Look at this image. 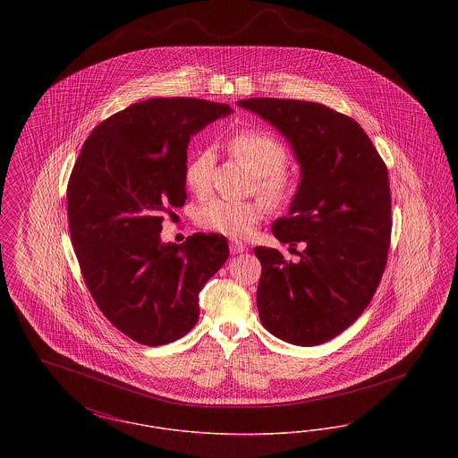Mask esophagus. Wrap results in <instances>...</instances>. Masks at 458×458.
I'll use <instances>...</instances> for the list:
<instances>
[{
  "mask_svg": "<svg viewBox=\"0 0 458 458\" xmlns=\"http://www.w3.org/2000/svg\"><path fill=\"white\" fill-rule=\"evenodd\" d=\"M245 250V245L239 242V240H230V252L232 254H240Z\"/></svg>",
  "mask_w": 458,
  "mask_h": 458,
  "instance_id": "esophagus-1",
  "label": "esophagus"
}]
</instances>
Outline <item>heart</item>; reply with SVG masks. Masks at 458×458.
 I'll return each instance as SVG.
<instances>
[{
    "mask_svg": "<svg viewBox=\"0 0 458 458\" xmlns=\"http://www.w3.org/2000/svg\"><path fill=\"white\" fill-rule=\"evenodd\" d=\"M230 149L240 163L256 174V189L273 204L286 202L292 196V180L284 174L288 154L284 144L273 135L259 131H242L230 140ZM215 151L204 148L197 151L185 165V185L204 196L211 189V174ZM267 213L262 200H230L215 197L197 208V225L208 232L228 239H247Z\"/></svg>",
    "mask_w": 458,
    "mask_h": 458,
    "instance_id": "b5f03b06",
    "label": "heart"
}]
</instances>
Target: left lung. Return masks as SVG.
<instances>
[{
	"label": "left lung",
	"mask_w": 458,
	"mask_h": 458,
	"mask_svg": "<svg viewBox=\"0 0 458 458\" xmlns=\"http://www.w3.org/2000/svg\"><path fill=\"white\" fill-rule=\"evenodd\" d=\"M237 105L282 131L301 165L288 216L273 223L282 243H304L301 259L254 249L262 327L293 345H321L364 312L385 273L392 237L386 165L353 118L325 105L275 98Z\"/></svg>",
	"instance_id": "8db88e82"
}]
</instances>
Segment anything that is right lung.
Returning a JSON list of instances; mask_svg holds the SVG:
<instances>
[{
	"label": "right lung",
	"instance_id": "1",
	"mask_svg": "<svg viewBox=\"0 0 458 458\" xmlns=\"http://www.w3.org/2000/svg\"><path fill=\"white\" fill-rule=\"evenodd\" d=\"M230 113L194 98L135 103L90 131L70 174L68 226L84 282L109 323L142 345L196 327L199 292L230 256L218 233L182 245L159 237L165 215L187 199L191 137Z\"/></svg>",
	"mask_w": 458,
	"mask_h": 458
}]
</instances>
